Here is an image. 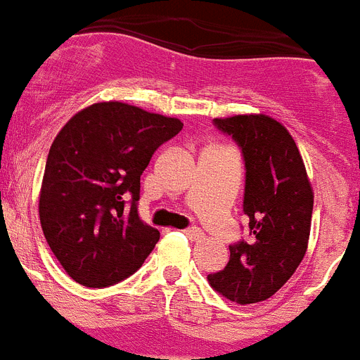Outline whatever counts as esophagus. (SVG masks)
I'll return each instance as SVG.
<instances>
[{"label": "esophagus", "mask_w": 360, "mask_h": 360, "mask_svg": "<svg viewBox=\"0 0 360 360\" xmlns=\"http://www.w3.org/2000/svg\"><path fill=\"white\" fill-rule=\"evenodd\" d=\"M184 233H186L191 240H200L203 237V232L200 229H187L184 230Z\"/></svg>", "instance_id": "1"}]
</instances>
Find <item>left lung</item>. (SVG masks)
<instances>
[{"mask_svg": "<svg viewBox=\"0 0 360 360\" xmlns=\"http://www.w3.org/2000/svg\"><path fill=\"white\" fill-rule=\"evenodd\" d=\"M232 135L246 167L243 210L250 239L229 246L225 269L209 283L232 302L248 305L271 298L305 257L311 236L314 193L298 146L285 127L264 114L216 117Z\"/></svg>", "mask_w": 360, "mask_h": 360, "instance_id": "obj_1", "label": "left lung"}]
</instances>
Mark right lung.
I'll return each instance as SVG.
<instances>
[{
	"label": "right lung",
	"instance_id": "1",
	"mask_svg": "<svg viewBox=\"0 0 360 360\" xmlns=\"http://www.w3.org/2000/svg\"><path fill=\"white\" fill-rule=\"evenodd\" d=\"M182 127L176 117L103 101L58 131L46 160L39 217L53 255L75 282L108 288L143 266L160 232L137 214L141 174Z\"/></svg>",
	"mask_w": 360,
	"mask_h": 360
}]
</instances>
